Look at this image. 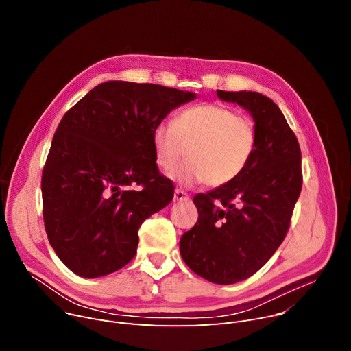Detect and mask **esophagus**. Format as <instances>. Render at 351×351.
Masks as SVG:
<instances>
[{
  "label": "esophagus",
  "instance_id": "34e87169",
  "mask_svg": "<svg viewBox=\"0 0 351 351\" xmlns=\"http://www.w3.org/2000/svg\"><path fill=\"white\" fill-rule=\"evenodd\" d=\"M175 200L176 202H185V200H189V195L186 192H183L180 189H176L175 191Z\"/></svg>",
  "mask_w": 351,
  "mask_h": 351
}]
</instances>
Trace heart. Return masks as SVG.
Returning a JSON list of instances; mask_svg holds the SVG:
<instances>
[{"label": "heart", "instance_id": "obj_1", "mask_svg": "<svg viewBox=\"0 0 351 351\" xmlns=\"http://www.w3.org/2000/svg\"><path fill=\"white\" fill-rule=\"evenodd\" d=\"M257 142L252 119L239 117L236 110L205 104L188 108L173 123L162 122L152 131V146L159 168L173 172L182 186L205 182L209 186H223L241 176L254 154Z\"/></svg>", "mask_w": 351, "mask_h": 351}]
</instances>
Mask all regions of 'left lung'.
<instances>
[{"mask_svg": "<svg viewBox=\"0 0 351 351\" xmlns=\"http://www.w3.org/2000/svg\"><path fill=\"white\" fill-rule=\"evenodd\" d=\"M252 115L257 142L247 168L228 185L197 193L196 225L183 233L180 256L216 285L250 278L282 245L302 191V152L280 108L252 90H216Z\"/></svg>", "mask_w": 351, "mask_h": 351, "instance_id": "1", "label": "left lung"}]
</instances>
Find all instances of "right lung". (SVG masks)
<instances>
[{"instance_id":"1","label":"right lung","mask_w":351,"mask_h":351,"mask_svg":"<svg viewBox=\"0 0 351 351\" xmlns=\"http://www.w3.org/2000/svg\"><path fill=\"white\" fill-rule=\"evenodd\" d=\"M195 98L176 88L108 81L64 115L41 191L48 241L71 271L95 279L134 259L143 220L173 199L172 182L158 171L152 131Z\"/></svg>"}]
</instances>
